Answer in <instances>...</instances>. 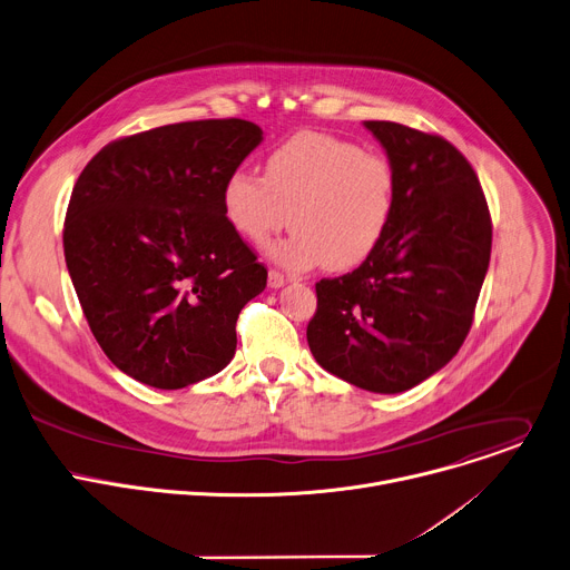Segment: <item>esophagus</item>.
<instances>
[{
  "instance_id": "obj_1",
  "label": "esophagus",
  "mask_w": 570,
  "mask_h": 570,
  "mask_svg": "<svg viewBox=\"0 0 570 570\" xmlns=\"http://www.w3.org/2000/svg\"><path fill=\"white\" fill-rule=\"evenodd\" d=\"M267 283H269V287H272V289H278V287H283V285L287 283V278H285L281 272L272 269V272H269V276H267Z\"/></svg>"
}]
</instances>
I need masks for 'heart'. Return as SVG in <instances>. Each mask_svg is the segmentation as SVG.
Listing matches in <instances>:
<instances>
[{"instance_id":"1","label":"heart","mask_w":570,"mask_h":570,"mask_svg":"<svg viewBox=\"0 0 570 570\" xmlns=\"http://www.w3.org/2000/svg\"><path fill=\"white\" fill-rule=\"evenodd\" d=\"M222 210L250 244H265L289 224L294 233L269 248V258L285 269L324 263L331 272H348L368 261L387 233L394 169L348 140L303 131L267 156L263 178L230 171Z\"/></svg>"}]
</instances>
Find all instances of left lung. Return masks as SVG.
Listing matches in <instances>:
<instances>
[{"mask_svg": "<svg viewBox=\"0 0 570 570\" xmlns=\"http://www.w3.org/2000/svg\"><path fill=\"white\" fill-rule=\"evenodd\" d=\"M394 169V213L371 258L317 283L309 351L326 371L401 394L464 344L489 269L491 217L469 160L444 138L364 121Z\"/></svg>", "mask_w": 570, "mask_h": 570, "instance_id": "1", "label": "left lung"}]
</instances>
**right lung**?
<instances>
[{
    "instance_id": "add662e5",
    "label": "right lung",
    "mask_w": 570,
    "mask_h": 570,
    "mask_svg": "<svg viewBox=\"0 0 570 570\" xmlns=\"http://www.w3.org/2000/svg\"><path fill=\"white\" fill-rule=\"evenodd\" d=\"M261 142L246 119L180 121L106 145L81 171L66 263L95 340L134 381L180 390L233 360L267 269L228 226L222 185Z\"/></svg>"
}]
</instances>
